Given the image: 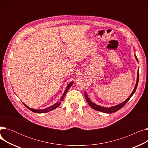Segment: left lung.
<instances>
[{
    "label": "left lung",
    "instance_id": "1",
    "mask_svg": "<svg viewBox=\"0 0 148 148\" xmlns=\"http://www.w3.org/2000/svg\"><path fill=\"white\" fill-rule=\"evenodd\" d=\"M135 58L137 60V61L138 62V59L136 56V55L135 54ZM138 80H139V73H138H138H137V82H136V84L135 86V88L133 91V92L131 93V94L130 95V97L125 101L122 102V103L119 104H118L116 105L115 106H113V107H109V108H106V107H101L99 106H98L97 104H95V103H94L93 102H92L89 99V98H88V95L86 94V91H85L84 92V96H85V98H86V101L88 102V103L89 104V105L93 108V109H94L95 110H97V111H99V112H102L103 113H114L116 112H117L118 110H120L121 108H122L124 106H125L126 104V103L128 101L130 100V99L131 98V97L133 96V95L134 94V92H136V90L137 89V85H138Z\"/></svg>",
    "mask_w": 148,
    "mask_h": 148
}]
</instances>
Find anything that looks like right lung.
Wrapping results in <instances>:
<instances>
[{"mask_svg":"<svg viewBox=\"0 0 148 148\" xmlns=\"http://www.w3.org/2000/svg\"><path fill=\"white\" fill-rule=\"evenodd\" d=\"M73 84V82H71V83H70L68 85V86H67V87H66V88L65 92H64L63 95H62V97H61V98L60 99V100L59 101L57 102L56 103H55L54 104H53V106L49 107H47V108H44V109H41V110H36V109H34V108H30V107H29L28 106H27L26 105H25L24 103H23V104H24V105H25L27 108H29V109L30 110H31V111L33 112L36 113H43L49 112H50V111H51V110H54V109H55V108H56L61 104V102L62 101H63L64 97H65V95H66V93H67L68 90H69V89L70 88V87H71V86H72Z\"/></svg>","mask_w":148,"mask_h":148,"instance_id":"1","label":"right lung"}]
</instances>
